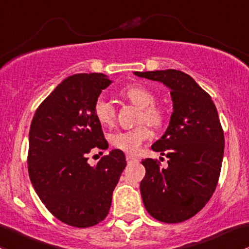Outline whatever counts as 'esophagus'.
I'll return each instance as SVG.
<instances>
[{
    "mask_svg": "<svg viewBox=\"0 0 249 249\" xmlns=\"http://www.w3.org/2000/svg\"><path fill=\"white\" fill-rule=\"evenodd\" d=\"M136 161H137V159H136V158H133V156H131V155H127L126 156V162H127V163H133V162H136Z\"/></svg>",
    "mask_w": 249,
    "mask_h": 249,
    "instance_id": "34e87169",
    "label": "esophagus"
}]
</instances>
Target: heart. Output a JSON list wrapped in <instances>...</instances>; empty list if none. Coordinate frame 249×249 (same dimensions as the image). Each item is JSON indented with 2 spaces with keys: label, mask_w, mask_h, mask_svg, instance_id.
Returning <instances> with one entry per match:
<instances>
[{
  "label": "heart",
  "mask_w": 249,
  "mask_h": 249,
  "mask_svg": "<svg viewBox=\"0 0 249 249\" xmlns=\"http://www.w3.org/2000/svg\"><path fill=\"white\" fill-rule=\"evenodd\" d=\"M119 95L130 101L137 108H141L140 122H146L153 126H160L163 123V108L155 104V93L148 87L141 85L127 86L119 91ZM94 114L96 120L105 127L113 126L116 123L113 105L103 98H99L95 101ZM148 124H141L135 129L114 133L111 137V144L124 153L137 154L143 142L151 136V130Z\"/></svg>",
  "instance_id": "1"
}]
</instances>
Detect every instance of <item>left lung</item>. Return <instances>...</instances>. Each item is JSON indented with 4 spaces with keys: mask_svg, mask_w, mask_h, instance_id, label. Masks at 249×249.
<instances>
[{
    "mask_svg": "<svg viewBox=\"0 0 249 249\" xmlns=\"http://www.w3.org/2000/svg\"><path fill=\"white\" fill-rule=\"evenodd\" d=\"M133 74L171 89L173 113L166 132L151 149L168 158V166L145 159L141 195L149 213L164 223H179L199 213L217 186L224 153V133L211 96L179 70Z\"/></svg>",
    "mask_w": 249,
    "mask_h": 249,
    "instance_id": "left-lung-1",
    "label": "left lung"
}]
</instances>
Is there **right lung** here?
<instances>
[{"label": "right lung", "mask_w": 249, "mask_h": 249, "mask_svg": "<svg viewBox=\"0 0 249 249\" xmlns=\"http://www.w3.org/2000/svg\"><path fill=\"white\" fill-rule=\"evenodd\" d=\"M109 85L111 80L98 72L67 77L36 108L31 123V182L50 213L77 228L95 226L107 216L126 167L119 149L94 167L88 163L91 149L108 148L94 105Z\"/></svg>", "instance_id": "obj_1"}]
</instances>
